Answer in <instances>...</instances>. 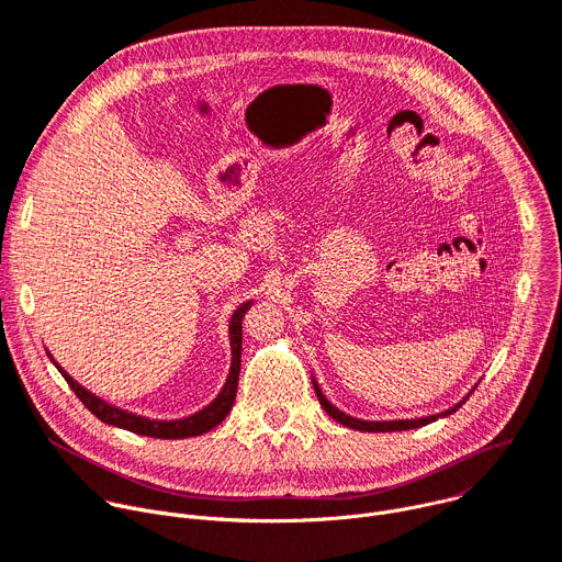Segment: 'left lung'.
Returning <instances> with one entry per match:
<instances>
[{
	"label": "left lung",
	"mask_w": 562,
	"mask_h": 562,
	"mask_svg": "<svg viewBox=\"0 0 562 562\" xmlns=\"http://www.w3.org/2000/svg\"><path fill=\"white\" fill-rule=\"evenodd\" d=\"M315 384V382H313ZM315 393H317V397H319V402H322V406L326 408V413L333 417V419H337L339 424H344V426H348V428H355V430H370V432H386V430H406V428H419V426H424V424H430V422H435L438 419V415H430V417H419V419H400V422H363V419H355V417H348L346 413H341V411H337L326 397H324V393L319 391V386L315 384ZM464 402H460L458 406H453V408H449L445 415H451V413H456L460 406H462Z\"/></svg>",
	"instance_id": "8db88e82"
}]
</instances>
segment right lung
Returning a JSON list of instances; mask_svg holds the SVG:
<instances>
[{
  "mask_svg": "<svg viewBox=\"0 0 562 562\" xmlns=\"http://www.w3.org/2000/svg\"><path fill=\"white\" fill-rule=\"evenodd\" d=\"M252 303H243L236 313L232 315V324H229V339H232V368H229V375L227 382L221 391V395L203 411H199L196 415H190L184 419H173V422H154V419H145L132 413H124L120 408H113L109 404H104L100 397L91 395L89 391H85L80 384H76L65 370L57 366V370L61 372V378L67 380V384L71 386V391L78 395V400L104 424H113L117 428H127L132 432L138 435H147V438H160V440H176V438H194V435H203L207 430H212L214 426H218L236 397V389H238V372H240V344H243V317L249 310Z\"/></svg>",
  "mask_w": 562,
  "mask_h": 562,
  "instance_id": "add662e5",
  "label": "right lung"
}]
</instances>
